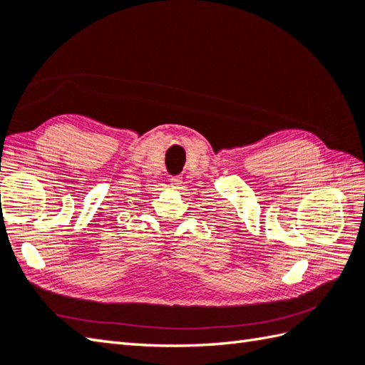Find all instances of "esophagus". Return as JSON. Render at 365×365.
<instances>
[{"instance_id": "esophagus-1", "label": "esophagus", "mask_w": 365, "mask_h": 365, "mask_svg": "<svg viewBox=\"0 0 365 365\" xmlns=\"http://www.w3.org/2000/svg\"><path fill=\"white\" fill-rule=\"evenodd\" d=\"M169 182H170V185H174V187H178V185L182 183V177L180 175H174V177L169 178Z\"/></svg>"}]
</instances>
